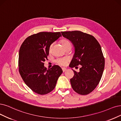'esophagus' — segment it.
<instances>
[{"instance_id": "34e87169", "label": "esophagus", "mask_w": 121, "mask_h": 121, "mask_svg": "<svg viewBox=\"0 0 121 121\" xmlns=\"http://www.w3.org/2000/svg\"><path fill=\"white\" fill-rule=\"evenodd\" d=\"M62 70H63V72H65V71L67 70V69L65 68H62Z\"/></svg>"}]
</instances>
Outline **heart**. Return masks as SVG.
Masks as SVG:
<instances>
[{
	"label": "heart",
	"mask_w": 121,
	"mask_h": 121,
	"mask_svg": "<svg viewBox=\"0 0 121 121\" xmlns=\"http://www.w3.org/2000/svg\"><path fill=\"white\" fill-rule=\"evenodd\" d=\"M61 43L62 47H63V48L65 49L66 47H67L68 46H71V44L70 42L69 41V40H67V39H63L61 41ZM53 44H51L50 46H49V51L51 50V48L52 47ZM69 60V59L68 58H58L55 61L56 63L60 66H64L66 65V64H67L68 61Z\"/></svg>",
	"instance_id": "obj_1"
}]
</instances>
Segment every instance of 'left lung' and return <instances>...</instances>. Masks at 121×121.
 I'll return each mask as SVG.
<instances>
[{
    "label": "left lung",
    "mask_w": 121,
    "mask_h": 121,
    "mask_svg": "<svg viewBox=\"0 0 121 121\" xmlns=\"http://www.w3.org/2000/svg\"><path fill=\"white\" fill-rule=\"evenodd\" d=\"M73 44L75 54L69 66L81 67L70 83L75 92L85 95L92 92L99 83L105 67V58L99 43L93 36L80 31L61 32Z\"/></svg>",
    "instance_id": "8db88e82"
}]
</instances>
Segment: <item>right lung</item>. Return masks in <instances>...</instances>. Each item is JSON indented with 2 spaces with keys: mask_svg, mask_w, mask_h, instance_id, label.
I'll use <instances>...</instances> for the list:
<instances>
[{
  "mask_svg": "<svg viewBox=\"0 0 121 121\" xmlns=\"http://www.w3.org/2000/svg\"><path fill=\"white\" fill-rule=\"evenodd\" d=\"M62 35L60 32H41L31 35L21 44L19 52V72L31 90L39 95L51 92L63 72L58 65L47 69L44 66L50 45Z\"/></svg>",
  "mask_w": 121,
  "mask_h": 121,
  "instance_id": "obj_1",
  "label": "right lung"
}]
</instances>
